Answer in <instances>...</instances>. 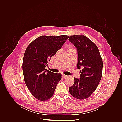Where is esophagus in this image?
<instances>
[{"mask_svg":"<svg viewBox=\"0 0 122 122\" xmlns=\"http://www.w3.org/2000/svg\"><path fill=\"white\" fill-rule=\"evenodd\" d=\"M62 77H64V78H66L67 77V75H65V74H62Z\"/></svg>","mask_w":122,"mask_h":122,"instance_id":"1","label":"esophagus"}]
</instances>
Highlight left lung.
I'll use <instances>...</instances> for the list:
<instances>
[{
	"label": "left lung",
	"instance_id": "1",
	"mask_svg": "<svg viewBox=\"0 0 122 122\" xmlns=\"http://www.w3.org/2000/svg\"><path fill=\"white\" fill-rule=\"evenodd\" d=\"M69 41L75 46L78 54L77 67L81 68L80 78H74V83L69 88L74 98H88L96 90L102 77L103 61L96 44L84 35L70 36Z\"/></svg>",
	"mask_w": 122,
	"mask_h": 122
}]
</instances>
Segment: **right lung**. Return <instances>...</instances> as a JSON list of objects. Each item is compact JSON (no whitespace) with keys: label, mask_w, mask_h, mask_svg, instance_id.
Instances as JSON below:
<instances>
[{"label":"right lung","mask_w":122,"mask_h":122,"mask_svg":"<svg viewBox=\"0 0 122 122\" xmlns=\"http://www.w3.org/2000/svg\"><path fill=\"white\" fill-rule=\"evenodd\" d=\"M68 36H42L29 44L26 49L22 69L24 81L33 96L40 101L52 97L61 73L45 69L51 57L56 54L68 39Z\"/></svg>","instance_id":"right-lung-1"}]
</instances>
